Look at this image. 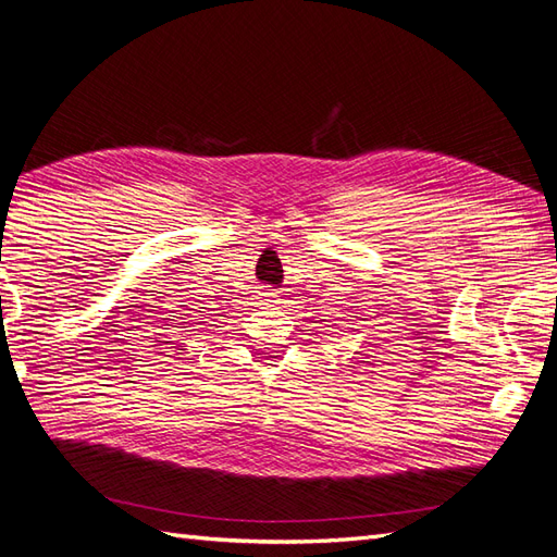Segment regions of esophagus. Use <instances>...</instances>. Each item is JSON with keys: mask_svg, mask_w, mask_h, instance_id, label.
Masks as SVG:
<instances>
[{"mask_svg": "<svg viewBox=\"0 0 557 557\" xmlns=\"http://www.w3.org/2000/svg\"><path fill=\"white\" fill-rule=\"evenodd\" d=\"M263 304H275V294L273 292H263Z\"/></svg>", "mask_w": 557, "mask_h": 557, "instance_id": "obj_1", "label": "esophagus"}]
</instances>
